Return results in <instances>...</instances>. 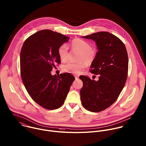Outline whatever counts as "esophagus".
<instances>
[{
	"label": "esophagus",
	"instance_id": "esophagus-1",
	"mask_svg": "<svg viewBox=\"0 0 146 146\" xmlns=\"http://www.w3.org/2000/svg\"><path fill=\"white\" fill-rule=\"evenodd\" d=\"M74 77H75V78H76V80H78V77H79L78 76H75Z\"/></svg>",
	"mask_w": 146,
	"mask_h": 146
}]
</instances>
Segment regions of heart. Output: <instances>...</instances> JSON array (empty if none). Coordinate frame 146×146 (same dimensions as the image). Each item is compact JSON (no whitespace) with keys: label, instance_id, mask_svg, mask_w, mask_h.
Masks as SVG:
<instances>
[{"label":"heart","instance_id":"b5f03b06","mask_svg":"<svg viewBox=\"0 0 146 146\" xmlns=\"http://www.w3.org/2000/svg\"><path fill=\"white\" fill-rule=\"evenodd\" d=\"M70 46L73 50L80 52L78 60L81 61L77 63L68 62L62 66V70L67 73L79 74L86 66L85 62L90 64L94 61L96 56V51L94 48L91 47L90 44L88 42L81 38L73 40ZM58 53L61 61H66L68 58V46L66 44L61 45L58 48Z\"/></svg>","mask_w":146,"mask_h":146}]
</instances>
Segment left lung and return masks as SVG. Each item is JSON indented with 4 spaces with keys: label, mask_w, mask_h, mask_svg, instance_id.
I'll return each instance as SVG.
<instances>
[{
    "label": "left lung",
    "mask_w": 146,
    "mask_h": 146,
    "mask_svg": "<svg viewBox=\"0 0 146 146\" xmlns=\"http://www.w3.org/2000/svg\"><path fill=\"white\" fill-rule=\"evenodd\" d=\"M81 37L96 42L98 52L90 71L100 76L98 81L80 77L83 82L81 101L86 110L98 112L115 103L123 90L128 74V54L123 42L110 33L101 31Z\"/></svg>",
    "instance_id": "left-lung-1"
}]
</instances>
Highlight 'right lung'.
Segmentation results:
<instances>
[{"instance_id": "add662e5", "label": "right lung", "mask_w": 146, "mask_h": 146, "mask_svg": "<svg viewBox=\"0 0 146 146\" xmlns=\"http://www.w3.org/2000/svg\"><path fill=\"white\" fill-rule=\"evenodd\" d=\"M50 30L39 31L24 42L20 54L23 83L32 99L47 110H56L64 103L75 78L70 73L52 75L55 62H61L58 50L69 40Z\"/></svg>"}]
</instances>
